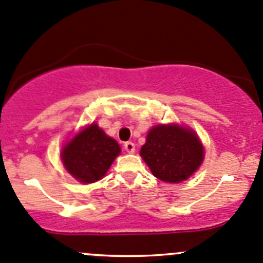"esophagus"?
Instances as JSON below:
<instances>
[{
  "mask_svg": "<svg viewBox=\"0 0 263 263\" xmlns=\"http://www.w3.org/2000/svg\"><path fill=\"white\" fill-rule=\"evenodd\" d=\"M124 148L128 153H134L135 151V144L133 142H125L124 143Z\"/></svg>",
  "mask_w": 263,
  "mask_h": 263,
  "instance_id": "esophagus-1",
  "label": "esophagus"
}]
</instances>
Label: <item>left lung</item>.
<instances>
[{
	"label": "left lung",
	"instance_id": "8db88e82",
	"mask_svg": "<svg viewBox=\"0 0 263 263\" xmlns=\"http://www.w3.org/2000/svg\"><path fill=\"white\" fill-rule=\"evenodd\" d=\"M203 153L194 132L179 125L152 128L140 149L153 175L167 183L186 180L202 163Z\"/></svg>",
	"mask_w": 263,
	"mask_h": 263
}]
</instances>
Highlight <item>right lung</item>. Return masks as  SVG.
Wrapping results in <instances>:
<instances>
[{
  "label": "right lung",
  "mask_w": 263,
  "mask_h": 263,
  "mask_svg": "<svg viewBox=\"0 0 263 263\" xmlns=\"http://www.w3.org/2000/svg\"><path fill=\"white\" fill-rule=\"evenodd\" d=\"M119 153V143L92 124L65 145L61 156L65 167L75 179L80 183H95L107 173Z\"/></svg>",
  "instance_id": "add662e5"
}]
</instances>
